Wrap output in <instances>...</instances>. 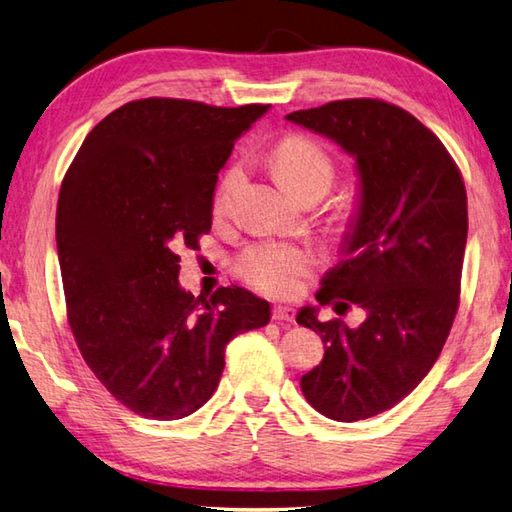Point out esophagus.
Wrapping results in <instances>:
<instances>
[{"mask_svg": "<svg viewBox=\"0 0 512 512\" xmlns=\"http://www.w3.org/2000/svg\"><path fill=\"white\" fill-rule=\"evenodd\" d=\"M272 314H274V321H285V323H294L296 318V310L289 305H276Z\"/></svg>", "mask_w": 512, "mask_h": 512, "instance_id": "esophagus-1", "label": "esophagus"}]
</instances>
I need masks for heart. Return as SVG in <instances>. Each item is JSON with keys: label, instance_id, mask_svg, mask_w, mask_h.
<instances>
[{"label": "heart", "instance_id": "obj_1", "mask_svg": "<svg viewBox=\"0 0 512 512\" xmlns=\"http://www.w3.org/2000/svg\"><path fill=\"white\" fill-rule=\"evenodd\" d=\"M272 169L278 182L285 189L301 191L312 182H323L330 185L332 180V160L327 156L321 144L310 138L292 136L285 138L272 153ZM240 180L238 169H229L218 189V202L234 189ZM316 263L312 249L298 245H281V243H260L247 247L236 260L238 274L245 278L249 285L263 289L267 294L287 296L294 294L301 278L310 272Z\"/></svg>", "mask_w": 512, "mask_h": 512}]
</instances>
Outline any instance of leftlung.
I'll return each instance as SVG.
<instances>
[{"instance_id": "obj_1", "label": "left lung", "mask_w": 512, "mask_h": 512, "mask_svg": "<svg viewBox=\"0 0 512 512\" xmlns=\"http://www.w3.org/2000/svg\"><path fill=\"white\" fill-rule=\"evenodd\" d=\"M285 120L354 158L356 205L316 301L343 297L366 312L359 328H347L318 322L317 305L298 310L296 323L325 343L301 388L327 419H370L417 388L448 339L468 236L466 187L435 133L394 104L341 100Z\"/></svg>"}]
</instances>
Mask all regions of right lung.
Segmentation results:
<instances>
[{"instance_id":"add662e5","label":"right lung","mask_w":512,"mask_h":512,"mask_svg":"<svg viewBox=\"0 0 512 512\" xmlns=\"http://www.w3.org/2000/svg\"><path fill=\"white\" fill-rule=\"evenodd\" d=\"M267 111L129 102L95 124L64 176L55 240L71 330L104 388L144 419L196 412L218 388L227 343L272 316L238 285L196 298L176 256L211 229L218 171Z\"/></svg>"}]
</instances>
